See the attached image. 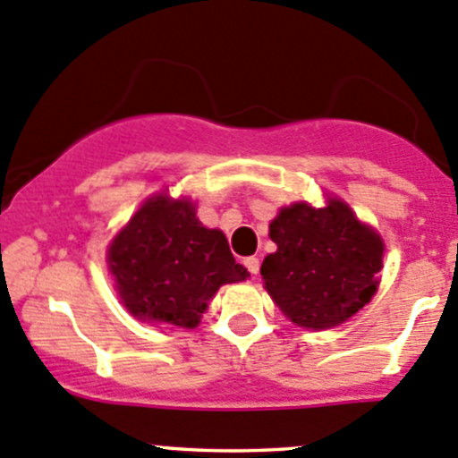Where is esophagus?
<instances>
[{
	"instance_id": "34e87169",
	"label": "esophagus",
	"mask_w": 458,
	"mask_h": 458,
	"mask_svg": "<svg viewBox=\"0 0 458 458\" xmlns=\"http://www.w3.org/2000/svg\"><path fill=\"white\" fill-rule=\"evenodd\" d=\"M243 266H246V267H248V272H250V275L255 276L257 272H259V266H261V261H259L257 257H248L246 261H243Z\"/></svg>"
}]
</instances>
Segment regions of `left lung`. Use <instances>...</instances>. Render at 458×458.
<instances>
[{"label": "left lung", "instance_id": "left-lung-1", "mask_svg": "<svg viewBox=\"0 0 458 458\" xmlns=\"http://www.w3.org/2000/svg\"><path fill=\"white\" fill-rule=\"evenodd\" d=\"M276 252L263 259L266 290L293 323L326 330L357 315L377 293L383 242L344 201L294 203L270 224Z\"/></svg>", "mask_w": 458, "mask_h": 458}]
</instances>
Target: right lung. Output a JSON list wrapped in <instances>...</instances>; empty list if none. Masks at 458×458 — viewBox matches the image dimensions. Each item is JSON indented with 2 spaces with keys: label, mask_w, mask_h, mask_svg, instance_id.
I'll list each match as a JSON object with an SVG mask.
<instances>
[{
  "label": "right lung",
  "mask_w": 458,
  "mask_h": 458,
  "mask_svg": "<svg viewBox=\"0 0 458 458\" xmlns=\"http://www.w3.org/2000/svg\"><path fill=\"white\" fill-rule=\"evenodd\" d=\"M119 297L135 317L195 327L224 284L248 276L221 230H208L186 199L146 201L108 252Z\"/></svg>",
  "instance_id": "obj_1"
}]
</instances>
